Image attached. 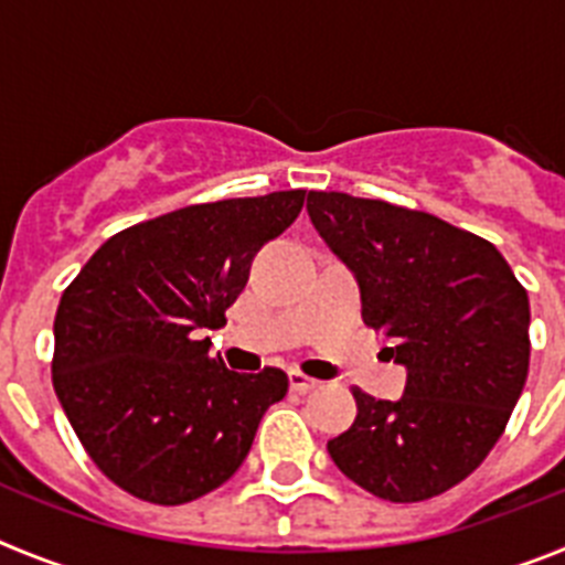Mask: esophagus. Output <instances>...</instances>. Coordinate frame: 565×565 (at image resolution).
<instances>
[{"label":"esophagus","mask_w":565,"mask_h":565,"mask_svg":"<svg viewBox=\"0 0 565 565\" xmlns=\"http://www.w3.org/2000/svg\"><path fill=\"white\" fill-rule=\"evenodd\" d=\"M288 382H291V391L302 393V396H306V393H311V391H317V387H319L317 379L306 376V373H299V371L288 373Z\"/></svg>","instance_id":"obj_1"}]
</instances>
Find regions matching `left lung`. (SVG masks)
<instances>
[{
    "label": "left lung",
    "mask_w": 565,
    "mask_h": 565,
    "mask_svg": "<svg viewBox=\"0 0 565 565\" xmlns=\"http://www.w3.org/2000/svg\"><path fill=\"white\" fill-rule=\"evenodd\" d=\"M308 214L356 277L364 322L407 371L402 398L353 391L328 441L344 476L393 503L441 495L495 447L529 373V297L492 243L427 212L311 192Z\"/></svg>",
    "instance_id": "1"
}]
</instances>
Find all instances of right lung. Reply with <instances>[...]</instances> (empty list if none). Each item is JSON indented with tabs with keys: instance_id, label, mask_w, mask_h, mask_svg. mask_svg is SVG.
Returning a JSON list of instances; mask_svg holds the SVG:
<instances>
[{
	"instance_id": "right-lung-1",
	"label": "right lung",
	"mask_w": 565,
	"mask_h": 565,
	"mask_svg": "<svg viewBox=\"0 0 565 565\" xmlns=\"http://www.w3.org/2000/svg\"><path fill=\"white\" fill-rule=\"evenodd\" d=\"M306 201L302 189L201 203L109 237L62 294L53 387L104 476L161 507L239 469L259 418L288 393L277 367L228 371L203 331L226 326L252 259Z\"/></svg>"
}]
</instances>
